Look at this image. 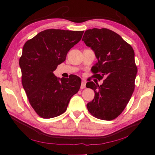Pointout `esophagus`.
Masks as SVG:
<instances>
[{"instance_id": "34e87169", "label": "esophagus", "mask_w": 155, "mask_h": 155, "mask_svg": "<svg viewBox=\"0 0 155 155\" xmlns=\"http://www.w3.org/2000/svg\"><path fill=\"white\" fill-rule=\"evenodd\" d=\"M85 84H86V80L85 79V78H82V81H81V89L85 88Z\"/></svg>"}]
</instances>
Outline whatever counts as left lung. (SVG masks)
Returning a JSON list of instances; mask_svg holds the SVG:
<instances>
[{
  "label": "left lung",
  "mask_w": 155,
  "mask_h": 155,
  "mask_svg": "<svg viewBox=\"0 0 155 155\" xmlns=\"http://www.w3.org/2000/svg\"><path fill=\"white\" fill-rule=\"evenodd\" d=\"M83 41L98 59L91 68L94 77L104 78L101 85L93 81L86 84L95 92L87 108L96 118L112 120L124 111L135 90L137 68L134 51L118 34L104 28L87 30Z\"/></svg>",
  "instance_id": "obj_1"
}]
</instances>
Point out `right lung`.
Returning a JSON list of instances; mask_svg holds the SVG:
<instances>
[{
    "instance_id": "right-lung-1",
    "label": "right lung",
    "mask_w": 155,
    "mask_h": 155,
    "mask_svg": "<svg viewBox=\"0 0 155 155\" xmlns=\"http://www.w3.org/2000/svg\"><path fill=\"white\" fill-rule=\"evenodd\" d=\"M83 33L46 29L23 46L19 60L22 86L31 107L41 117L52 118L64 114L70 98L79 90L81 80L77 76L59 78L53 72Z\"/></svg>"
}]
</instances>
